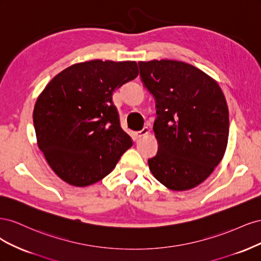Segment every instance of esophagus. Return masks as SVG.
Segmentation results:
<instances>
[{
  "label": "esophagus",
  "instance_id": "1",
  "mask_svg": "<svg viewBox=\"0 0 261 261\" xmlns=\"http://www.w3.org/2000/svg\"><path fill=\"white\" fill-rule=\"evenodd\" d=\"M147 134H149V128L148 127H144L141 130L134 132V138H135V139L141 138V137H144L145 135H147Z\"/></svg>",
  "mask_w": 261,
  "mask_h": 261
}]
</instances>
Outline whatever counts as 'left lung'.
Masks as SVG:
<instances>
[{"instance_id": "left-lung-1", "label": "left lung", "mask_w": 261, "mask_h": 261, "mask_svg": "<svg viewBox=\"0 0 261 261\" xmlns=\"http://www.w3.org/2000/svg\"><path fill=\"white\" fill-rule=\"evenodd\" d=\"M140 78L155 100L158 152L148 160L153 176L172 191L201 184L222 160L228 109L218 83L184 62H138Z\"/></svg>"}]
</instances>
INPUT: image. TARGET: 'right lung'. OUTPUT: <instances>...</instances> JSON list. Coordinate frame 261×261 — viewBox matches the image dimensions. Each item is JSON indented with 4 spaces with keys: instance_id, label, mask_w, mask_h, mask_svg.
Listing matches in <instances>:
<instances>
[{
    "instance_id": "add662e5",
    "label": "right lung",
    "mask_w": 261,
    "mask_h": 261,
    "mask_svg": "<svg viewBox=\"0 0 261 261\" xmlns=\"http://www.w3.org/2000/svg\"><path fill=\"white\" fill-rule=\"evenodd\" d=\"M138 76L134 61L92 60L62 70L34 109L39 149L61 179L85 187L111 172L133 146L112 96Z\"/></svg>"
}]
</instances>
